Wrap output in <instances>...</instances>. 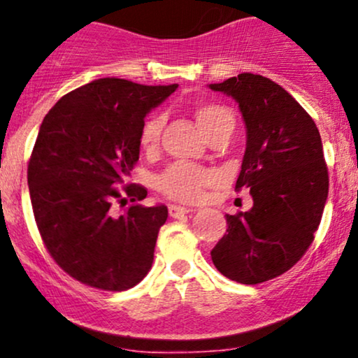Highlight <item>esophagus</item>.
Instances as JSON below:
<instances>
[{
  "label": "esophagus",
  "mask_w": 358,
  "mask_h": 358,
  "mask_svg": "<svg viewBox=\"0 0 358 358\" xmlns=\"http://www.w3.org/2000/svg\"><path fill=\"white\" fill-rule=\"evenodd\" d=\"M188 212H190V208L180 207V205H170V207H168V213H170V217H173V219L187 215Z\"/></svg>",
  "instance_id": "obj_1"
}]
</instances>
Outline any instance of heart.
I'll return each instance as SVG.
<instances>
[{
    "label": "heart",
    "instance_id": "obj_1",
    "mask_svg": "<svg viewBox=\"0 0 358 358\" xmlns=\"http://www.w3.org/2000/svg\"><path fill=\"white\" fill-rule=\"evenodd\" d=\"M200 129L207 136L208 141L217 136H231L236 126V117L231 109L225 106L213 104V102H203L193 110ZM162 116H153L143 124L141 134H139V145L146 153H153L159 145L163 131ZM215 182V173L205 168H196L187 163L170 166L159 178L156 180L158 190L166 195L168 199L178 200V202L193 203L199 202L203 195V188Z\"/></svg>",
    "mask_w": 358,
    "mask_h": 358
}]
</instances>
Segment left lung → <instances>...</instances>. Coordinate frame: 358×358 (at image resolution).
Here are the masks:
<instances>
[{
  "label": "left lung",
  "instance_id": "obj_1",
  "mask_svg": "<svg viewBox=\"0 0 358 358\" xmlns=\"http://www.w3.org/2000/svg\"><path fill=\"white\" fill-rule=\"evenodd\" d=\"M239 104L245 153L236 190L252 208L225 215L227 234L210 256L232 281L257 285L293 268L315 239L328 196L320 131L296 99L268 77L239 73L208 84Z\"/></svg>",
  "mask_w": 358,
  "mask_h": 358
}]
</instances>
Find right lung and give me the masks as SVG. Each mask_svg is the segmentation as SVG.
<instances>
[{"label": "right lung", "mask_w": 358, "mask_h": 358, "mask_svg": "<svg viewBox=\"0 0 358 358\" xmlns=\"http://www.w3.org/2000/svg\"><path fill=\"white\" fill-rule=\"evenodd\" d=\"M176 87L104 77L65 94L43 117L28 163L31 207L50 256L84 285L124 291L151 269L168 208L139 205L145 187L127 185L126 196L114 187L139 159L146 114Z\"/></svg>", "instance_id": "obj_1"}]
</instances>
